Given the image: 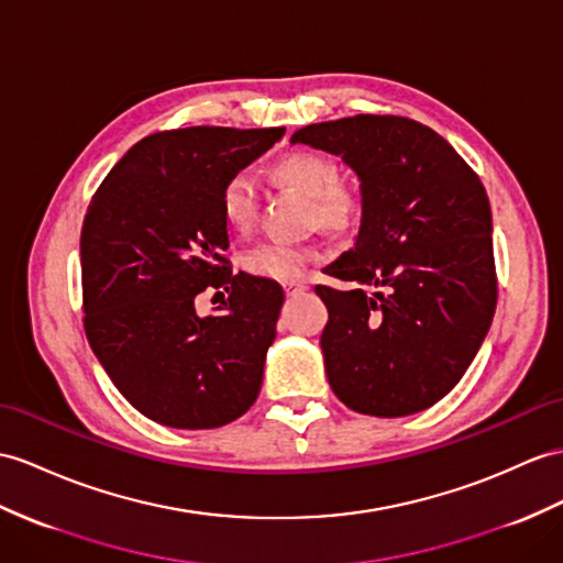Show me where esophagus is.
Returning a JSON list of instances; mask_svg holds the SVG:
<instances>
[{
	"label": "esophagus",
	"instance_id": "34e87169",
	"mask_svg": "<svg viewBox=\"0 0 563 563\" xmlns=\"http://www.w3.org/2000/svg\"><path fill=\"white\" fill-rule=\"evenodd\" d=\"M303 291H308L306 282H284V294L286 296H296V294H303Z\"/></svg>",
	"mask_w": 563,
	"mask_h": 563
}]
</instances>
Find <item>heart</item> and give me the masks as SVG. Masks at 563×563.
<instances>
[{
    "mask_svg": "<svg viewBox=\"0 0 563 563\" xmlns=\"http://www.w3.org/2000/svg\"><path fill=\"white\" fill-rule=\"evenodd\" d=\"M269 176L274 181L294 188L312 200V217L329 229H351L363 214V198L355 188L339 184V167L332 157L296 150L272 164ZM219 210L224 224L234 234H249L260 214V188L251 174H234L227 178L219 194ZM320 253L306 245L263 243L243 257L245 272L263 279H296L306 265L318 260Z\"/></svg>",
    "mask_w": 563,
    "mask_h": 563,
    "instance_id": "1",
    "label": "heart"
}]
</instances>
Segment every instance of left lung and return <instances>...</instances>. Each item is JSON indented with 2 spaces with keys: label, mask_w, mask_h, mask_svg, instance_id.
I'll use <instances>...</instances> for the list:
<instances>
[{
  "label": "left lung",
  "mask_w": 563,
  "mask_h": 563,
  "mask_svg": "<svg viewBox=\"0 0 563 563\" xmlns=\"http://www.w3.org/2000/svg\"><path fill=\"white\" fill-rule=\"evenodd\" d=\"M291 143L341 155L361 176L355 245L318 284L329 387L351 410L401 418L459 385L497 308L485 186L440 133L394 114L310 123Z\"/></svg>",
  "instance_id": "obj_1"
}]
</instances>
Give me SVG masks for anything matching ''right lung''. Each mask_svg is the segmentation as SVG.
Masks as SVG:
<instances>
[{
  "label": "right lung",
  "mask_w": 563,
  "mask_h": 563,
  "mask_svg": "<svg viewBox=\"0 0 563 563\" xmlns=\"http://www.w3.org/2000/svg\"><path fill=\"white\" fill-rule=\"evenodd\" d=\"M284 129L188 126L147 135L104 176L80 229L84 327L135 410L178 430L241 418L263 385L284 291L234 272L219 194ZM224 288L217 316L195 296Z\"/></svg>",
  "instance_id": "1"
}]
</instances>
